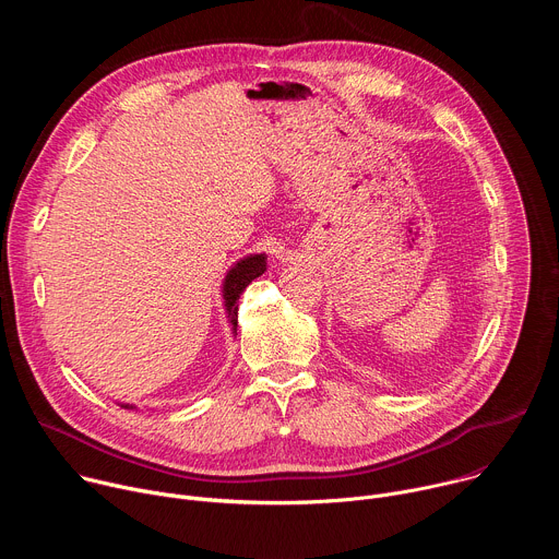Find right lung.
I'll return each mask as SVG.
<instances>
[{"mask_svg":"<svg viewBox=\"0 0 559 559\" xmlns=\"http://www.w3.org/2000/svg\"><path fill=\"white\" fill-rule=\"evenodd\" d=\"M265 254H254V257H248L243 261H238L229 274L225 276V283H223V298H225V307H227V316H229V323H231V330H236V323H238V298H241V294L246 292V287L259 278L263 272H265ZM130 409V405H126Z\"/></svg>","mask_w":559,"mask_h":559,"instance_id":"right-lung-1","label":"right lung"}]
</instances>
